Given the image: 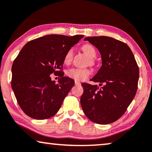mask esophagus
<instances>
[{
  "mask_svg": "<svg viewBox=\"0 0 152 152\" xmlns=\"http://www.w3.org/2000/svg\"><path fill=\"white\" fill-rule=\"evenodd\" d=\"M75 85H80L81 83L80 82H78V81H75Z\"/></svg>",
  "mask_w": 152,
  "mask_h": 152,
  "instance_id": "1",
  "label": "esophagus"
}]
</instances>
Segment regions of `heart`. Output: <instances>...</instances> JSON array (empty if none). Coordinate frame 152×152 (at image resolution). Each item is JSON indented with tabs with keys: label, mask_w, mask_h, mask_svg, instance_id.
Here are the masks:
<instances>
[{
	"label": "heart",
	"mask_w": 152,
	"mask_h": 152,
	"mask_svg": "<svg viewBox=\"0 0 152 152\" xmlns=\"http://www.w3.org/2000/svg\"><path fill=\"white\" fill-rule=\"evenodd\" d=\"M82 50L91 59H93L96 56V50L95 48L91 44H85L82 46ZM72 57H73V49L70 48L66 52L65 56H64V61L65 64H69L72 61ZM94 60H91V64H94ZM91 75V70L88 68H70L67 71V75L70 78L73 79L74 80L81 82L90 76Z\"/></svg>",
	"instance_id": "1"
}]
</instances>
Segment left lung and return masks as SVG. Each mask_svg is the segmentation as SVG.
Segmentation results:
<instances>
[{"mask_svg": "<svg viewBox=\"0 0 152 152\" xmlns=\"http://www.w3.org/2000/svg\"><path fill=\"white\" fill-rule=\"evenodd\" d=\"M99 50L102 66L91 81L97 85L82 83L81 106L91 121L107 124L123 115L136 95L139 68L130 48L109 37H86Z\"/></svg>", "mask_w": 152, "mask_h": 152, "instance_id": "8db88e82", "label": "left lung"}]
</instances>
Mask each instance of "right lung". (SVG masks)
<instances>
[{
	"mask_svg": "<svg viewBox=\"0 0 152 152\" xmlns=\"http://www.w3.org/2000/svg\"><path fill=\"white\" fill-rule=\"evenodd\" d=\"M83 37L46 35L29 41L21 49L12 64L11 85L27 115L45 120L57 113L75 84L64 76V56ZM51 74L61 77L57 84L51 80Z\"/></svg>",
	"mask_w": 152,
	"mask_h": 152,
	"instance_id": "obj_1",
	"label": "right lung"
}]
</instances>
